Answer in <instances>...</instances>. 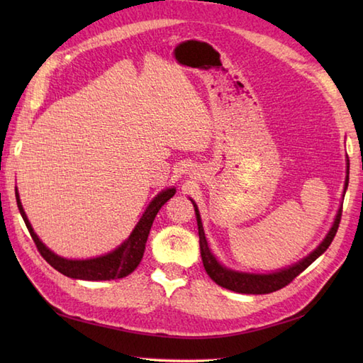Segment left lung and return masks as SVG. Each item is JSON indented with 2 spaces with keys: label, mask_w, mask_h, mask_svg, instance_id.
<instances>
[{
  "label": "left lung",
  "mask_w": 363,
  "mask_h": 363,
  "mask_svg": "<svg viewBox=\"0 0 363 363\" xmlns=\"http://www.w3.org/2000/svg\"><path fill=\"white\" fill-rule=\"evenodd\" d=\"M348 182H350V160L346 159V179H345L343 198H345V194H346V189H348ZM190 201L195 207V215H196V223H198V234H199V248H201L203 265H204V269L207 272V274H209L211 279L213 282H217L220 287L233 290V291H237V293H246V295H265V293L281 290L282 287H285V285L290 284L293 279H295V277L299 273H303L304 269L312 264V262L317 260L321 256V254L329 248V245L333 243V240H334L338 225H340L342 206H343V203H342L340 207H338L333 226H330L326 237L323 238V242L309 254V256H306L304 259H301L299 262H296V264H293L287 268L277 269V272H272V273H246V272H237V269L221 265L218 259L213 256L212 250L209 248V243H207L204 228H203V223H201V215H199L198 206H196L194 199H190Z\"/></svg>",
  "instance_id": "obj_1"
}]
</instances>
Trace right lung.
I'll use <instances>...</instances> for the list:
<instances>
[{"instance_id": "add662e5", "label": "right lung", "mask_w": 363, "mask_h": 363, "mask_svg": "<svg viewBox=\"0 0 363 363\" xmlns=\"http://www.w3.org/2000/svg\"><path fill=\"white\" fill-rule=\"evenodd\" d=\"M176 194L174 187H168L162 190L160 194L154 196L148 207L142 213L140 220L137 221L133 233L129 234L125 242L118 245L113 251L103 254V256L91 257V259H67L60 257L56 252H52L48 246H46L38 235L34 233L33 226L26 217L25 209H23L18 190L15 187V198H17V206L21 213L25 225L29 230L30 237L37 246L38 252L42 254V257L48 262V264L57 269L59 273H62L73 279H82V281H111V279H120L130 274L140 264L145 252V245L148 240L150 229L152 226V221L156 218L160 207L164 206L169 198Z\"/></svg>"}]
</instances>
